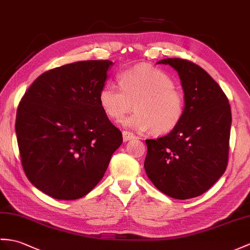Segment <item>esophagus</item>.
Returning <instances> with one entry per match:
<instances>
[{"label": "esophagus", "instance_id": "1", "mask_svg": "<svg viewBox=\"0 0 250 250\" xmlns=\"http://www.w3.org/2000/svg\"><path fill=\"white\" fill-rule=\"evenodd\" d=\"M122 133H123L124 142H127V141H129V140H132V139L136 138V136L133 135L132 132H129V131H127V130H124Z\"/></svg>", "mask_w": 250, "mask_h": 250}]
</instances>
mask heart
<instances>
[{
  "mask_svg": "<svg viewBox=\"0 0 250 250\" xmlns=\"http://www.w3.org/2000/svg\"><path fill=\"white\" fill-rule=\"evenodd\" d=\"M121 88L107 84L100 92V105L109 118L120 121L135 104L137 110L123 126L164 135L176 128L185 113V97L173 79L161 70L141 64L119 76Z\"/></svg>",
  "mask_w": 250,
  "mask_h": 250,
  "instance_id": "obj_1",
  "label": "heart"
}]
</instances>
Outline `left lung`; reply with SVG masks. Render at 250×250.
<instances>
[{"mask_svg":"<svg viewBox=\"0 0 250 250\" xmlns=\"http://www.w3.org/2000/svg\"><path fill=\"white\" fill-rule=\"evenodd\" d=\"M178 72L185 113L168 135L145 140L146 175L166 195L188 199L202 195L221 178L228 163L231 109L218 83L188 60L157 62Z\"/></svg>","mask_w":250,"mask_h":250,"instance_id":"1","label":"left lung"}]
</instances>
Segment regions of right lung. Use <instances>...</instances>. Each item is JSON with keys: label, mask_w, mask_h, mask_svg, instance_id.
Listing matches in <instances>:
<instances>
[{"label": "right lung", "mask_w": 250, "mask_h": 250, "mask_svg": "<svg viewBox=\"0 0 250 250\" xmlns=\"http://www.w3.org/2000/svg\"><path fill=\"white\" fill-rule=\"evenodd\" d=\"M112 64L87 60L47 71L18 107L16 133L24 172L55 199L88 194L123 142L99 100Z\"/></svg>", "instance_id": "obj_1"}]
</instances>
